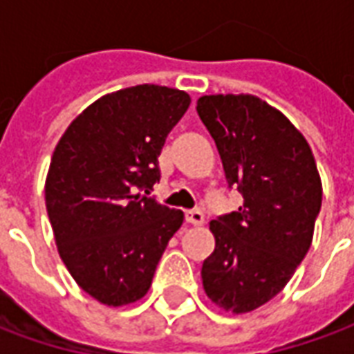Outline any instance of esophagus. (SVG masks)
Wrapping results in <instances>:
<instances>
[{
  "mask_svg": "<svg viewBox=\"0 0 354 354\" xmlns=\"http://www.w3.org/2000/svg\"><path fill=\"white\" fill-rule=\"evenodd\" d=\"M203 222H205V214L201 210H187L185 212V223H189V225H201Z\"/></svg>",
  "mask_w": 354,
  "mask_h": 354,
  "instance_id": "obj_1",
  "label": "esophagus"
}]
</instances>
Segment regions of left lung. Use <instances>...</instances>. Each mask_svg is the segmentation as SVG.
I'll use <instances>...</instances> for the list:
<instances>
[{
	"mask_svg": "<svg viewBox=\"0 0 354 354\" xmlns=\"http://www.w3.org/2000/svg\"><path fill=\"white\" fill-rule=\"evenodd\" d=\"M197 113L227 187L245 199L210 222L216 248L203 261V286L227 311H254L286 286L311 246L322 203L319 170L301 132L258 96H203Z\"/></svg>",
	"mask_w": 354,
	"mask_h": 354,
	"instance_id": "8db88e82",
	"label": "left lung"
}]
</instances>
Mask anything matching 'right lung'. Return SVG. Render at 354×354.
I'll list each match as a JSON object with an SVG mask.
<instances>
[{
  "instance_id": "obj_1",
  "label": "right lung",
  "mask_w": 354,
  "mask_h": 354,
  "mask_svg": "<svg viewBox=\"0 0 354 354\" xmlns=\"http://www.w3.org/2000/svg\"><path fill=\"white\" fill-rule=\"evenodd\" d=\"M184 91L138 85L73 119L50 159L45 205L73 281L109 307L146 296L184 214L149 197L159 155L189 108Z\"/></svg>"
}]
</instances>
